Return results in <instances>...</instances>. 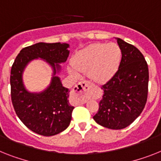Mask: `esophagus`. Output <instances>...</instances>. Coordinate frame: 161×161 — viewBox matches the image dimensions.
<instances>
[{
	"mask_svg": "<svg viewBox=\"0 0 161 161\" xmlns=\"http://www.w3.org/2000/svg\"><path fill=\"white\" fill-rule=\"evenodd\" d=\"M90 86V82L86 81V80H83V81L81 82H79L77 85H75V86H74V88H73V93H74V95L79 96L80 99V101H81L82 103H86V102L85 94L87 92V90H89Z\"/></svg>",
	"mask_w": 161,
	"mask_h": 161,
	"instance_id": "1",
	"label": "esophagus"
}]
</instances>
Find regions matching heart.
Instances as JSON below:
<instances>
[{
  "label": "heart",
  "mask_w": 161,
  "mask_h": 161,
  "mask_svg": "<svg viewBox=\"0 0 161 161\" xmlns=\"http://www.w3.org/2000/svg\"><path fill=\"white\" fill-rule=\"evenodd\" d=\"M122 51L118 44L96 43L77 52L68 66L71 75L79 76L80 71H88L90 79L98 83L108 81L118 71Z\"/></svg>",
  "instance_id": "heart-1"
}]
</instances>
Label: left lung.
<instances>
[{"mask_svg":"<svg viewBox=\"0 0 161 161\" xmlns=\"http://www.w3.org/2000/svg\"><path fill=\"white\" fill-rule=\"evenodd\" d=\"M122 51L119 69L102 86L103 95L98 113V124L119 130L129 126L142 112L147 100L149 71L144 56L135 46L117 38Z\"/></svg>","mask_w":161,"mask_h":161,"instance_id":"8db88e82","label":"left lung"}]
</instances>
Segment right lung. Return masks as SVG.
I'll use <instances>...</instances> for the list:
<instances>
[{
	"label": "right lung",
	"mask_w": 161,
	"mask_h": 161,
	"mask_svg": "<svg viewBox=\"0 0 161 161\" xmlns=\"http://www.w3.org/2000/svg\"><path fill=\"white\" fill-rule=\"evenodd\" d=\"M67 43L38 42L24 47L14 60L10 71L11 101L21 122L34 132L42 136H54L67 128L74 107L69 104V90L62 86L57 74L61 63L67 60L70 51ZM41 58L53 68L51 83L40 93L25 89L23 71L31 60Z\"/></svg>",
	"instance_id": "add662e5"
}]
</instances>
